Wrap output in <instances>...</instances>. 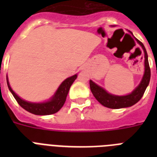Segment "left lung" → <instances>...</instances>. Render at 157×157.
<instances>
[{
    "label": "left lung",
    "mask_w": 157,
    "mask_h": 157,
    "mask_svg": "<svg viewBox=\"0 0 157 157\" xmlns=\"http://www.w3.org/2000/svg\"><path fill=\"white\" fill-rule=\"evenodd\" d=\"M137 41L139 45H141L144 51L145 71H144V76H143V79H142L140 84L131 94L124 96L113 95V94L107 93L104 89L98 86L97 84L93 82L91 80L90 81L91 92L94 94V96L95 97L96 99L104 107L112 108V109H119V108H123V107H131L141 99L144 92L146 90L147 87L148 86L150 78H151V70H150V67H149L147 54V50L144 47V44L139 40H137Z\"/></svg>",
    "instance_id": "left-lung-1"
}]
</instances>
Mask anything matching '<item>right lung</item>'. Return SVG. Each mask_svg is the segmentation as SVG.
I'll list each match as a JSON object with an SVG mask.
<instances>
[{"label": "right lung", "instance_id": "1", "mask_svg": "<svg viewBox=\"0 0 157 157\" xmlns=\"http://www.w3.org/2000/svg\"><path fill=\"white\" fill-rule=\"evenodd\" d=\"M77 77V75H74V76H71L67 78L64 81H63V83L59 86V89L57 90L56 93L54 94V95L53 96L51 99H50L47 102L45 103H30V102H27V101L23 100L21 98H19L17 94L13 91V90L11 89L10 83L8 81V77L6 76V80H7V85H8V88L10 90L16 101L18 102V103L20 105L21 107H23V109H25L26 111L33 113L35 115H40V116H45V115H50L56 113L57 112H59V110L61 109L62 107L63 106L65 101H66V98L68 91L70 90V87L74 82V81L76 80Z\"/></svg>", "mask_w": 157, "mask_h": 157}]
</instances>
